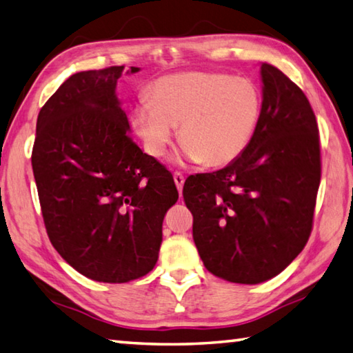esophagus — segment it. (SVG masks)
Returning a JSON list of instances; mask_svg holds the SVG:
<instances>
[{"mask_svg":"<svg viewBox=\"0 0 353 353\" xmlns=\"http://www.w3.org/2000/svg\"><path fill=\"white\" fill-rule=\"evenodd\" d=\"M174 181H175V184H176L178 192H179V194H181V192H183V185H184V175L181 174V172H178V170L174 172Z\"/></svg>","mask_w":353,"mask_h":353,"instance_id":"34e87169","label":"esophagus"}]
</instances>
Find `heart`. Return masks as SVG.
<instances>
[{
	"instance_id": "heart-1",
	"label": "heart",
	"mask_w": 353,
	"mask_h": 353,
	"mask_svg": "<svg viewBox=\"0 0 353 353\" xmlns=\"http://www.w3.org/2000/svg\"><path fill=\"white\" fill-rule=\"evenodd\" d=\"M134 112V128L149 155L159 158L175 137L190 161L230 164L248 149L261 115V95L248 78L185 72L157 79Z\"/></svg>"
}]
</instances>
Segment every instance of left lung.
<instances>
[{
    "mask_svg": "<svg viewBox=\"0 0 353 353\" xmlns=\"http://www.w3.org/2000/svg\"><path fill=\"white\" fill-rule=\"evenodd\" d=\"M263 105L254 138L224 169L185 179L194 241L210 274L258 284L304 249L321 179L318 124L307 97L264 63Z\"/></svg>",
    "mask_w": 353,
    "mask_h": 353,
    "instance_id": "obj_1",
    "label": "left lung"
}]
</instances>
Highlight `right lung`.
<instances>
[{"instance_id":"add662e5","label":"right lung","mask_w":353,"mask_h":353,"mask_svg":"<svg viewBox=\"0 0 353 353\" xmlns=\"http://www.w3.org/2000/svg\"><path fill=\"white\" fill-rule=\"evenodd\" d=\"M124 65L78 72L41 108L32 169L46 232L79 274L129 283L154 269L174 176L138 148L115 95ZM130 68V72H138Z\"/></svg>"}]
</instances>
